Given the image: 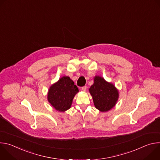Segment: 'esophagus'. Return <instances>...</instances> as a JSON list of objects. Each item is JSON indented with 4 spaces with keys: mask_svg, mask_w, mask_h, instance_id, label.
Listing matches in <instances>:
<instances>
[{
    "mask_svg": "<svg viewBox=\"0 0 160 160\" xmlns=\"http://www.w3.org/2000/svg\"><path fill=\"white\" fill-rule=\"evenodd\" d=\"M87 90V87L86 86H83L82 87V90L83 91V92H85Z\"/></svg>",
    "mask_w": 160,
    "mask_h": 160,
    "instance_id": "obj_1",
    "label": "esophagus"
}]
</instances>
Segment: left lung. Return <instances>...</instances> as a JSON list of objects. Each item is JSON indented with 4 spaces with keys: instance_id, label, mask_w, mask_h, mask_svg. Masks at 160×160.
I'll return each instance as SVG.
<instances>
[{
    "instance_id": "1",
    "label": "left lung",
    "mask_w": 160,
    "mask_h": 160,
    "mask_svg": "<svg viewBox=\"0 0 160 160\" xmlns=\"http://www.w3.org/2000/svg\"><path fill=\"white\" fill-rule=\"evenodd\" d=\"M88 90L96 108L101 112H107L113 108L119 98L118 90L115 85L101 76L94 77V83Z\"/></svg>"
}]
</instances>
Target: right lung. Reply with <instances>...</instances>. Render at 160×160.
Returning a JSON list of instances; mask_svg holds the SVG:
<instances>
[{
    "label": "right lung",
    "mask_w": 160,
    "mask_h": 160,
    "mask_svg": "<svg viewBox=\"0 0 160 160\" xmlns=\"http://www.w3.org/2000/svg\"><path fill=\"white\" fill-rule=\"evenodd\" d=\"M79 92L78 88L68 76H64L49 88L48 101L58 111L64 112L69 109L73 98Z\"/></svg>",
    "instance_id": "1"
}]
</instances>
